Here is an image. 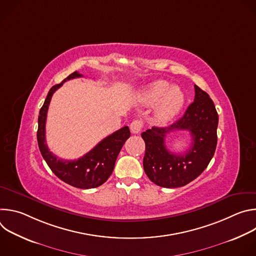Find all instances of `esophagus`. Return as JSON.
<instances>
[{"mask_svg": "<svg viewBox=\"0 0 256 256\" xmlns=\"http://www.w3.org/2000/svg\"><path fill=\"white\" fill-rule=\"evenodd\" d=\"M130 132H132V134H138V132H140L142 130V122H140V120H134V122L130 124Z\"/></svg>", "mask_w": 256, "mask_h": 256, "instance_id": "34e87169", "label": "esophagus"}]
</instances>
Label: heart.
Returning <instances> with one entry per match:
<instances>
[{
  "label": "heart",
  "instance_id": "obj_1",
  "mask_svg": "<svg viewBox=\"0 0 256 256\" xmlns=\"http://www.w3.org/2000/svg\"><path fill=\"white\" fill-rule=\"evenodd\" d=\"M184 93L166 81H156L140 93V101L146 105H155V116L160 122H168L176 116L184 104Z\"/></svg>",
  "mask_w": 256,
  "mask_h": 256
}]
</instances>
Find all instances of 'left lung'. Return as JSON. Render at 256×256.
<instances>
[{"mask_svg": "<svg viewBox=\"0 0 256 256\" xmlns=\"http://www.w3.org/2000/svg\"><path fill=\"white\" fill-rule=\"evenodd\" d=\"M194 101L184 116L166 128L153 126L142 132L146 144L144 170L155 184L175 188L194 180L208 167L216 147L218 116L208 94L194 85ZM176 129L192 136L191 148L184 154H174L164 146L166 134Z\"/></svg>", "mask_w": 256, "mask_h": 256, "instance_id": "obj_1", "label": "left lung"}]
</instances>
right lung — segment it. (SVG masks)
Segmentation results:
<instances>
[{
  "label": "right lung",
  "instance_id": "obj_1",
  "mask_svg": "<svg viewBox=\"0 0 256 256\" xmlns=\"http://www.w3.org/2000/svg\"><path fill=\"white\" fill-rule=\"evenodd\" d=\"M83 75L74 72L62 83L50 88L40 108L38 116V142L40 153L50 170L66 184L82 190L95 188L103 184L112 175L116 158L126 140L130 136L128 126H124L103 138L95 147L77 160H62L54 155L48 148L46 140V122L48 109L52 94L68 80L80 78Z\"/></svg>",
  "mask_w": 256,
  "mask_h": 256
}]
</instances>
